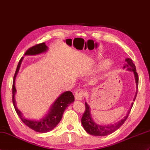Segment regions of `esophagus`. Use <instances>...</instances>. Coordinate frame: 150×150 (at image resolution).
Returning <instances> with one entry per match:
<instances>
[{
    "label": "esophagus",
    "mask_w": 150,
    "mask_h": 150,
    "mask_svg": "<svg viewBox=\"0 0 150 150\" xmlns=\"http://www.w3.org/2000/svg\"><path fill=\"white\" fill-rule=\"evenodd\" d=\"M85 95V91L83 89H79L76 90V91L75 93V98L76 100H82V98Z\"/></svg>",
    "instance_id": "esophagus-1"
}]
</instances>
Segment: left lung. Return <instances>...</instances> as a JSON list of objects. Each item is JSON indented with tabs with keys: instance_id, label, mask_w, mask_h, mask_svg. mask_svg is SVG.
I'll use <instances>...</instances> for the list:
<instances>
[{
	"instance_id": "obj_1",
	"label": "left lung",
	"mask_w": 150,
	"mask_h": 150,
	"mask_svg": "<svg viewBox=\"0 0 150 150\" xmlns=\"http://www.w3.org/2000/svg\"><path fill=\"white\" fill-rule=\"evenodd\" d=\"M125 61L127 62V64L124 66L123 68H127L128 70L134 72L135 79V82H136L137 93H136V95H135V98L134 99V101L135 100V98H136L137 93L138 85H139V76H138L137 73L136 71V68H135V66L133 63V62H132V59H130V58H127L125 59ZM132 106H133V103H132ZM85 107H86V109L82 117L81 122L85 130L88 132V134H91L92 135H95V136H105V135L112 134L114 132L117 130L118 128H119L121 125L125 123V121L127 120L132 109L131 107V109L129 110V111H128L127 116H125L123 119H122L120 121H119V122L116 123L112 125H104V126H102V125H96V123L94 122L93 120L91 119V114H90L89 107L88 106V104H87V103H85Z\"/></svg>"
}]
</instances>
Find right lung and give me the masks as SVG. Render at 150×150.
<instances>
[{"label": "right lung", "mask_w": 150, "mask_h": 150, "mask_svg": "<svg viewBox=\"0 0 150 150\" xmlns=\"http://www.w3.org/2000/svg\"><path fill=\"white\" fill-rule=\"evenodd\" d=\"M48 49V47L45 43H40L36 45L35 46L29 48L26 52L25 55H36L42 53L46 51ZM23 59V57L20 59L18 62V66L16 69L15 75L13 77V87H12V100L14 107L17 114L18 115L19 117L23 121L24 124H25L28 127H29L31 129L36 131L37 132H40V133H45V132H48L53 130L54 128L57 126V124L60 122L61 118L62 117V114L64 110L66 109L69 104L74 102V96L73 95L71 91H66L63 93L62 95L59 97L52 105L50 112L47 114L43 119L40 120V121L35 120H27L22 116V114L20 111L17 109L16 107L15 100V94L16 93V89L15 87V80L16 76L18 74L19 68L20 67L21 62Z\"/></svg>", "instance_id": "right-lung-1"}]
</instances>
